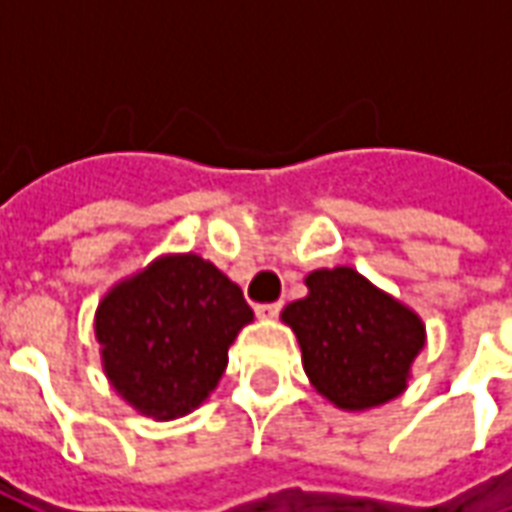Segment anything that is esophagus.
I'll return each mask as SVG.
<instances>
[{
  "mask_svg": "<svg viewBox=\"0 0 512 512\" xmlns=\"http://www.w3.org/2000/svg\"><path fill=\"white\" fill-rule=\"evenodd\" d=\"M279 310H282V304H279V301H274V304H257L255 307L257 315H260V318H266V321L277 318Z\"/></svg>",
  "mask_w": 512,
  "mask_h": 512,
  "instance_id": "1",
  "label": "esophagus"
}]
</instances>
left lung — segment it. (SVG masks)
I'll list each match as a JSON object with an SVG mask.
<instances>
[{
	"mask_svg": "<svg viewBox=\"0 0 512 512\" xmlns=\"http://www.w3.org/2000/svg\"><path fill=\"white\" fill-rule=\"evenodd\" d=\"M307 296L282 310L315 392L343 411H367L403 395L425 348V323L356 268H318Z\"/></svg>",
	"mask_w": 512,
	"mask_h": 512,
	"instance_id": "1",
	"label": "left lung"
}]
</instances>
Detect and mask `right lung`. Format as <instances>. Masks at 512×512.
Here are the masks:
<instances>
[{"label": "right lung", "mask_w": 512, "mask_h": 512, "mask_svg": "<svg viewBox=\"0 0 512 512\" xmlns=\"http://www.w3.org/2000/svg\"><path fill=\"white\" fill-rule=\"evenodd\" d=\"M255 312L241 288L194 252L161 255L106 290L95 310L106 381L142 417L167 422L211 395Z\"/></svg>", "instance_id": "1"}]
</instances>
